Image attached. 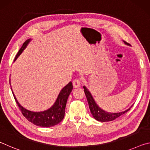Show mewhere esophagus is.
<instances>
[{
  "mask_svg": "<svg viewBox=\"0 0 150 150\" xmlns=\"http://www.w3.org/2000/svg\"><path fill=\"white\" fill-rule=\"evenodd\" d=\"M81 81L79 79H75L73 81V85L75 88L79 87L81 86Z\"/></svg>",
  "mask_w": 150,
  "mask_h": 150,
  "instance_id": "esophagus-1",
  "label": "esophagus"
}]
</instances>
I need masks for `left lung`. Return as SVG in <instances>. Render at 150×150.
Masks as SVG:
<instances>
[{
	"instance_id": "1",
	"label": "left lung",
	"mask_w": 150,
	"mask_h": 150,
	"mask_svg": "<svg viewBox=\"0 0 150 150\" xmlns=\"http://www.w3.org/2000/svg\"><path fill=\"white\" fill-rule=\"evenodd\" d=\"M123 42L126 45H130L126 42ZM83 88H84L86 97H87L88 106H89L91 112L94 118L99 122H109L115 120V119L118 118L119 116H120L124 115V114L130 110V108H132V106H131L128 109H127V110L123 112H108L103 110L102 108H100L98 106L97 104L96 103L95 100H94L91 92L85 86H83Z\"/></svg>"
}]
</instances>
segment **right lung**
I'll return each mask as SVG.
<instances>
[{
    "mask_svg": "<svg viewBox=\"0 0 150 150\" xmlns=\"http://www.w3.org/2000/svg\"><path fill=\"white\" fill-rule=\"evenodd\" d=\"M31 39H28L24 43L19 52H18L14 62H15L17 58L21 55L23 51L28 46V45L29 44V43L31 42ZM10 85H11V82H10ZM72 89V83L69 82L61 90L54 105L47 110L42 112H33L27 110L20 105L13 91H12V93H13L14 99L16 100L20 110L22 112V114L28 120L38 126L51 127L59 124L64 118L67 100Z\"/></svg>",
    "mask_w": 150,
    "mask_h": 150,
    "instance_id": "add662e5",
    "label": "right lung"
}]
</instances>
